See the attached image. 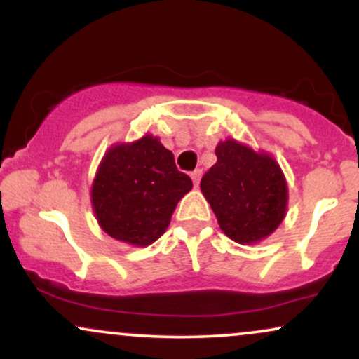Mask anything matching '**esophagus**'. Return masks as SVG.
<instances>
[{"instance_id": "1", "label": "esophagus", "mask_w": 359, "mask_h": 359, "mask_svg": "<svg viewBox=\"0 0 359 359\" xmlns=\"http://www.w3.org/2000/svg\"><path fill=\"white\" fill-rule=\"evenodd\" d=\"M191 177H192V182H194V185H199V180H201V177H203V170H201V168H196V170L192 172L191 174Z\"/></svg>"}]
</instances>
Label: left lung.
<instances>
[{
	"label": "left lung",
	"instance_id": "left-lung-1",
	"mask_svg": "<svg viewBox=\"0 0 359 359\" xmlns=\"http://www.w3.org/2000/svg\"><path fill=\"white\" fill-rule=\"evenodd\" d=\"M217 162L205 172L201 191L211 204L226 236L257 243L283 221L287 182L269 155L228 140L216 148Z\"/></svg>",
	"mask_w": 359,
	"mask_h": 359
}]
</instances>
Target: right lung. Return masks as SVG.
Masks as SVG:
<instances>
[{
	"mask_svg": "<svg viewBox=\"0 0 359 359\" xmlns=\"http://www.w3.org/2000/svg\"><path fill=\"white\" fill-rule=\"evenodd\" d=\"M192 189L175 167L174 154L143 137L106 154L93 184L97 222L114 240L147 246L165 233L175 205Z\"/></svg>",
	"mask_w": 359,
	"mask_h": 359,
	"instance_id": "1",
	"label": "right lung"
}]
</instances>
